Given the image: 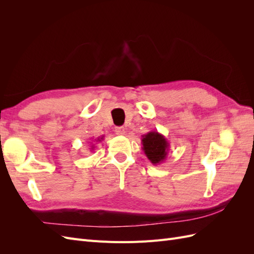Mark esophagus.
<instances>
[{
	"mask_svg": "<svg viewBox=\"0 0 254 254\" xmlns=\"http://www.w3.org/2000/svg\"><path fill=\"white\" fill-rule=\"evenodd\" d=\"M114 131H115V133H117V134L122 135V134L125 133V128L124 127H115Z\"/></svg>",
	"mask_w": 254,
	"mask_h": 254,
	"instance_id": "esophagus-1",
	"label": "esophagus"
}]
</instances>
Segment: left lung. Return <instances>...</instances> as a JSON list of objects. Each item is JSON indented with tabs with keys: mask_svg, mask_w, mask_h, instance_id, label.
<instances>
[{
	"mask_svg": "<svg viewBox=\"0 0 254 254\" xmlns=\"http://www.w3.org/2000/svg\"><path fill=\"white\" fill-rule=\"evenodd\" d=\"M142 145L144 153L153 165L164 162L170 151V143L158 131H149L142 135Z\"/></svg>",
	"mask_w": 254,
	"mask_h": 254,
	"instance_id": "left-lung-1",
	"label": "left lung"
}]
</instances>
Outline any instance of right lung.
<instances>
[{"label":"right lung","mask_w":254,"mask_h":254,"mask_svg":"<svg viewBox=\"0 0 254 254\" xmlns=\"http://www.w3.org/2000/svg\"><path fill=\"white\" fill-rule=\"evenodd\" d=\"M103 137H104V135H103L102 137H101V136H98V137H97V139H95V140H94V142H96V143H98V142H101V141L103 140ZM94 148H95V144H93V145H92V146H91V150H93Z\"/></svg>","instance_id":"right-lung-1"}]
</instances>
